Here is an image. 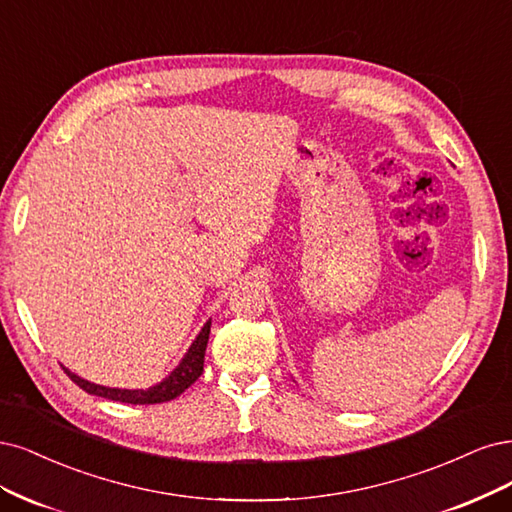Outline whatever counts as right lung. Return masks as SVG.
<instances>
[{"instance_id": "right-lung-1", "label": "right lung", "mask_w": 512, "mask_h": 512, "mask_svg": "<svg viewBox=\"0 0 512 512\" xmlns=\"http://www.w3.org/2000/svg\"><path fill=\"white\" fill-rule=\"evenodd\" d=\"M208 334H210V321L204 323L200 329V334L195 336L187 353L183 359L178 361V366L163 378L161 383L148 387V389H119V387H104V385H95L80 378L78 374L70 372L63 366L65 374H68L72 381L85 389L91 395H100V398L114 400V402H123V404H161V402H170L178 398L180 393L189 389L197 378L204 372V353H206V344H208Z\"/></svg>"}]
</instances>
